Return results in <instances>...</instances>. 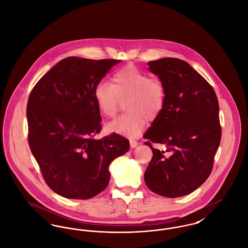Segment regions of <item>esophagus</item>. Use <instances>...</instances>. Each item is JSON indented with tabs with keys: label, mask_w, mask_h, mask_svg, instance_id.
<instances>
[{
	"label": "esophagus",
	"mask_w": 248,
	"mask_h": 248,
	"mask_svg": "<svg viewBox=\"0 0 248 248\" xmlns=\"http://www.w3.org/2000/svg\"><path fill=\"white\" fill-rule=\"evenodd\" d=\"M138 145H139V142L136 141L135 140H130V147H131L132 149L138 147Z\"/></svg>",
	"instance_id": "1"
}]
</instances>
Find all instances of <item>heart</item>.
<instances>
[{
    "label": "heart",
    "mask_w": 248,
    "mask_h": 248,
    "mask_svg": "<svg viewBox=\"0 0 248 248\" xmlns=\"http://www.w3.org/2000/svg\"><path fill=\"white\" fill-rule=\"evenodd\" d=\"M94 94L99 111L108 118L117 114L122 100L125 99L126 111L110 122L107 128L130 138L140 136L148 119L154 121L158 118L165 105L164 83L133 65L115 71L110 83H98Z\"/></svg>",
    "instance_id": "obj_1"
}]
</instances>
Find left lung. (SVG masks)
Instances as JSON below:
<instances>
[{"label":"left lung","mask_w":248,"mask_h":248,"mask_svg":"<svg viewBox=\"0 0 248 248\" xmlns=\"http://www.w3.org/2000/svg\"><path fill=\"white\" fill-rule=\"evenodd\" d=\"M148 65L164 83L165 105L144 135L154 154L145 183L161 196H185L212 171L221 140L218 100L212 86L186 61L165 58ZM151 141L167 148L154 149Z\"/></svg>","instance_id":"obj_1"}]
</instances>
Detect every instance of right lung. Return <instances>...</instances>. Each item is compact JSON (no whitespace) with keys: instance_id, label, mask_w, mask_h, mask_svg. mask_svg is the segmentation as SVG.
Returning a JSON list of instances; mask_svg holds the SVG:
<instances>
[{"instance_id":"right-lung-1","label":"right lung","mask_w":248,"mask_h":248,"mask_svg":"<svg viewBox=\"0 0 248 248\" xmlns=\"http://www.w3.org/2000/svg\"><path fill=\"white\" fill-rule=\"evenodd\" d=\"M120 61L62 59L30 94V148L49 188L65 198L90 199L106 189L108 165L129 150L118 134L94 138L101 131L94 88Z\"/></svg>"}]
</instances>
